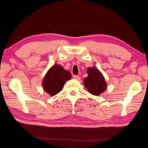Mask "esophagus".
Masks as SVG:
<instances>
[{
  "mask_svg": "<svg viewBox=\"0 0 148 148\" xmlns=\"http://www.w3.org/2000/svg\"><path fill=\"white\" fill-rule=\"evenodd\" d=\"M73 77H74V79H77V80H79V79H80V77H79V76H77V75H74V76H73Z\"/></svg>",
  "mask_w": 148,
  "mask_h": 148,
  "instance_id": "obj_1",
  "label": "esophagus"
}]
</instances>
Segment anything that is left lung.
I'll return each mask as SVG.
<instances>
[{
  "mask_svg": "<svg viewBox=\"0 0 148 148\" xmlns=\"http://www.w3.org/2000/svg\"><path fill=\"white\" fill-rule=\"evenodd\" d=\"M88 76L84 78V84L90 93L94 95H99L106 88L104 77L98 69L92 67L87 70Z\"/></svg>",
  "mask_w": 148,
  "mask_h": 148,
  "instance_id": "left-lung-1",
  "label": "left lung"
}]
</instances>
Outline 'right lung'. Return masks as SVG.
I'll use <instances>...</instances> for the list:
<instances>
[{
    "label": "right lung",
    "instance_id": "right-lung-1",
    "mask_svg": "<svg viewBox=\"0 0 148 148\" xmlns=\"http://www.w3.org/2000/svg\"><path fill=\"white\" fill-rule=\"evenodd\" d=\"M70 72L66 71L61 65H54L47 72L42 86L47 93L55 95L62 90L65 83L71 78Z\"/></svg>",
    "mask_w": 148,
    "mask_h": 148
}]
</instances>
